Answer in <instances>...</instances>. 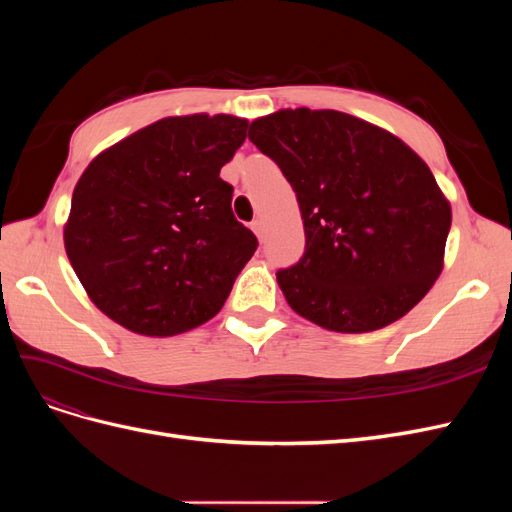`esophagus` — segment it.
<instances>
[{"label": "esophagus", "mask_w": 512, "mask_h": 512, "mask_svg": "<svg viewBox=\"0 0 512 512\" xmlns=\"http://www.w3.org/2000/svg\"><path fill=\"white\" fill-rule=\"evenodd\" d=\"M252 230H254V235L262 241V237H265V222H262V220H254V222H252Z\"/></svg>", "instance_id": "34e87169"}]
</instances>
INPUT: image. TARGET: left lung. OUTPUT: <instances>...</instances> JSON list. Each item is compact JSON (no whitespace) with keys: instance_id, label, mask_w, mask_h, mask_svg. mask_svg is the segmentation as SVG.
<instances>
[{"instance_id":"1","label":"left lung","mask_w":512,"mask_h":512,"mask_svg":"<svg viewBox=\"0 0 512 512\" xmlns=\"http://www.w3.org/2000/svg\"><path fill=\"white\" fill-rule=\"evenodd\" d=\"M247 136L299 200L305 252L277 271L294 312L337 333L406 316L442 273L451 230L429 166L391 132L339 111L288 108L252 121Z\"/></svg>"}]
</instances>
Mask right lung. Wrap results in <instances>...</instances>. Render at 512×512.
I'll return each instance as SVG.
<instances>
[{
	"mask_svg": "<svg viewBox=\"0 0 512 512\" xmlns=\"http://www.w3.org/2000/svg\"><path fill=\"white\" fill-rule=\"evenodd\" d=\"M245 130L232 115L166 117L85 168L66 254L89 299L121 327L168 337L222 309L258 247L220 177Z\"/></svg>",
	"mask_w": 512,
	"mask_h": 512,
	"instance_id": "obj_1",
	"label": "right lung"
}]
</instances>
